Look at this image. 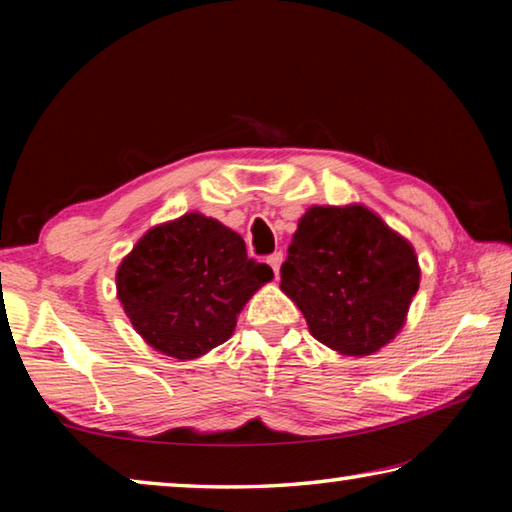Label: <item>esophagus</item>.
Masks as SVG:
<instances>
[{
	"mask_svg": "<svg viewBox=\"0 0 512 512\" xmlns=\"http://www.w3.org/2000/svg\"><path fill=\"white\" fill-rule=\"evenodd\" d=\"M266 262H268V266L273 268V273L277 275V273H280L282 262H284V255H282V253H273V255L266 257Z\"/></svg>",
	"mask_w": 512,
	"mask_h": 512,
	"instance_id": "34e87169",
	"label": "esophagus"
}]
</instances>
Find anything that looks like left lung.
<instances>
[{
    "instance_id": "obj_1",
    "label": "left lung",
    "mask_w": 512,
    "mask_h": 512,
    "mask_svg": "<svg viewBox=\"0 0 512 512\" xmlns=\"http://www.w3.org/2000/svg\"><path fill=\"white\" fill-rule=\"evenodd\" d=\"M280 273L311 336L348 357L391 343L420 287L413 246L363 205L309 207Z\"/></svg>"
}]
</instances>
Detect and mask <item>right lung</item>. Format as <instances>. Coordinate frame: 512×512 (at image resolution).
I'll use <instances>...</instances> for the list:
<instances>
[{
    "label": "right lung",
    "instance_id": "obj_1",
    "mask_svg": "<svg viewBox=\"0 0 512 512\" xmlns=\"http://www.w3.org/2000/svg\"><path fill=\"white\" fill-rule=\"evenodd\" d=\"M273 280L237 232L189 212L155 225L117 268V298L135 332L173 359H196L225 343L250 296Z\"/></svg>",
    "mask_w": 512,
    "mask_h": 512
}]
</instances>
